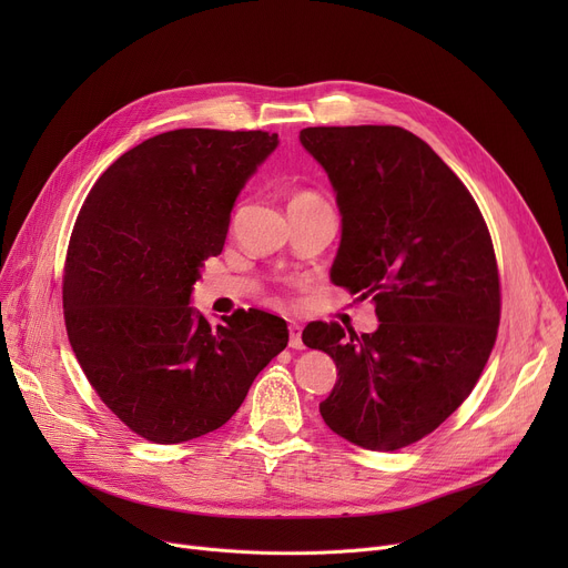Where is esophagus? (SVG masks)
Listing matches in <instances>:
<instances>
[{
	"instance_id": "esophagus-1",
	"label": "esophagus",
	"mask_w": 568,
	"mask_h": 568,
	"mask_svg": "<svg viewBox=\"0 0 568 568\" xmlns=\"http://www.w3.org/2000/svg\"><path fill=\"white\" fill-rule=\"evenodd\" d=\"M287 332H290V347H292V349H304V341H302V326L292 322V324L287 326Z\"/></svg>"
}]
</instances>
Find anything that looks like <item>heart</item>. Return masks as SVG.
<instances>
[{"mask_svg": "<svg viewBox=\"0 0 568 568\" xmlns=\"http://www.w3.org/2000/svg\"><path fill=\"white\" fill-rule=\"evenodd\" d=\"M308 197H315V195H311V193H296V195L292 197V202H300V200H308Z\"/></svg>", "mask_w": 568, "mask_h": 568, "instance_id": "heart-1", "label": "heart"}]
</instances>
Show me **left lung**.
I'll return each mask as SVG.
<instances>
[{"label": "left lung", "mask_w": 568, "mask_h": 568, "mask_svg": "<svg viewBox=\"0 0 568 568\" xmlns=\"http://www.w3.org/2000/svg\"><path fill=\"white\" fill-rule=\"evenodd\" d=\"M329 174L343 234L332 281L375 304L356 336L311 322L302 341L334 359L324 424L371 452L433 433L471 394L499 326L493 239L465 184L400 126H313L300 133Z\"/></svg>", "instance_id": "left-lung-1"}]
</instances>
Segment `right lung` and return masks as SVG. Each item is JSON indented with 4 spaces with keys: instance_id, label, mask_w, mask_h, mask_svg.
<instances>
[{
    "instance_id": "add662e5",
    "label": "right lung",
    "mask_w": 568,
    "mask_h": 568,
    "mask_svg": "<svg viewBox=\"0 0 568 568\" xmlns=\"http://www.w3.org/2000/svg\"><path fill=\"white\" fill-rule=\"evenodd\" d=\"M276 133L176 129L119 156L89 191L67 253L64 320L75 359L133 433L179 444L230 422L287 324L234 311L212 326L191 304L206 257Z\"/></svg>"
}]
</instances>
